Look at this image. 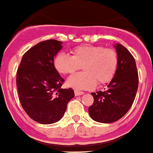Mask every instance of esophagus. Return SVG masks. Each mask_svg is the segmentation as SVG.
Here are the masks:
<instances>
[{
	"instance_id": "esophagus-1",
	"label": "esophagus",
	"mask_w": 153,
	"mask_h": 153,
	"mask_svg": "<svg viewBox=\"0 0 153 153\" xmlns=\"http://www.w3.org/2000/svg\"><path fill=\"white\" fill-rule=\"evenodd\" d=\"M84 92L83 91H75V96H82L84 95Z\"/></svg>"
}]
</instances>
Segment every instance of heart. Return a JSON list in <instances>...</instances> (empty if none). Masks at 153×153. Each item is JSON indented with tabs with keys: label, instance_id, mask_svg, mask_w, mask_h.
<instances>
[{
	"label": "heart",
	"instance_id": "1",
	"mask_svg": "<svg viewBox=\"0 0 153 153\" xmlns=\"http://www.w3.org/2000/svg\"><path fill=\"white\" fill-rule=\"evenodd\" d=\"M72 56L57 53L53 60L56 70L62 74H72L80 69L84 72L76 73L67 80V85L76 90H89L96 84H104L113 79L118 67V54L112 49L102 46L83 45L72 51Z\"/></svg>",
	"mask_w": 153,
	"mask_h": 153
}]
</instances>
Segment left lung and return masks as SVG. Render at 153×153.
<instances>
[{
  "instance_id": "left-lung-1",
  "label": "left lung",
  "mask_w": 153,
  "mask_h": 153,
  "mask_svg": "<svg viewBox=\"0 0 153 153\" xmlns=\"http://www.w3.org/2000/svg\"><path fill=\"white\" fill-rule=\"evenodd\" d=\"M118 54V67L105 91L92 92L93 104L88 108L94 121L111 123L128 112L138 88V73L134 57L122 44L114 45Z\"/></svg>"
}]
</instances>
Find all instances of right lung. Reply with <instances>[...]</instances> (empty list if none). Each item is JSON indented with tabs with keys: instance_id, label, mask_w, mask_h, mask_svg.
I'll use <instances>...</instances> for the list:
<instances>
[{
	"instance_id": "obj_1",
	"label": "right lung",
	"mask_w": 153,
	"mask_h": 153,
	"mask_svg": "<svg viewBox=\"0 0 153 153\" xmlns=\"http://www.w3.org/2000/svg\"><path fill=\"white\" fill-rule=\"evenodd\" d=\"M62 44L54 39L36 44L24 53L17 70L19 102L28 116L41 124L58 122L75 96L72 88H61L64 79L53 65Z\"/></svg>"
}]
</instances>
